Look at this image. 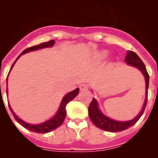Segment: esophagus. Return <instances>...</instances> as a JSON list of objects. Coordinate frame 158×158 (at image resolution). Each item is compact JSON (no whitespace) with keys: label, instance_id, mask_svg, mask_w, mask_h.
Listing matches in <instances>:
<instances>
[{"label":"esophagus","instance_id":"obj_1","mask_svg":"<svg viewBox=\"0 0 158 158\" xmlns=\"http://www.w3.org/2000/svg\"><path fill=\"white\" fill-rule=\"evenodd\" d=\"M80 90L81 91H84V90H87L88 89H89V86H88V85H86V84H81L80 85Z\"/></svg>","mask_w":158,"mask_h":158}]
</instances>
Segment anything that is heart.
<instances>
[{
  "instance_id": "b5f03b06",
  "label": "heart",
  "mask_w": 158,
  "mask_h": 158,
  "mask_svg": "<svg viewBox=\"0 0 158 158\" xmlns=\"http://www.w3.org/2000/svg\"><path fill=\"white\" fill-rule=\"evenodd\" d=\"M104 54H105V53H103V55H104Z\"/></svg>"
}]
</instances>
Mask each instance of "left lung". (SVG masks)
<instances>
[{
    "label": "left lung",
    "mask_w": 158,
    "mask_h": 158,
    "mask_svg": "<svg viewBox=\"0 0 158 158\" xmlns=\"http://www.w3.org/2000/svg\"><path fill=\"white\" fill-rule=\"evenodd\" d=\"M125 62L127 64H129V65L137 67L139 70H141V72L145 76V79H146V99H145L144 104H143L142 111H140V113L134 119L130 121H126V122H119V121L113 120V119H111V118L105 116L99 110L98 104H97L96 100L94 98H93V100L90 103L89 107V118H90L92 122L97 127L104 130L105 131L118 132V131H124V130H127L131 127L134 126L139 121L140 117L142 115V114H143V112L145 111V108H146V104H147L148 87H149V73H148L147 70H146V68L145 66L144 63L141 60V58L137 55V54H135L134 51H127V52Z\"/></svg>",
    "instance_id": "left-lung-1"
}]
</instances>
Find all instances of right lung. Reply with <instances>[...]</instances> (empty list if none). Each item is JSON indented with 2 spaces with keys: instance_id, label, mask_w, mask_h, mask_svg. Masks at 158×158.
Instances as JSON below:
<instances>
[{
  "instance_id": "1",
  "label": "right lung",
  "mask_w": 158,
  "mask_h": 158,
  "mask_svg": "<svg viewBox=\"0 0 158 158\" xmlns=\"http://www.w3.org/2000/svg\"><path fill=\"white\" fill-rule=\"evenodd\" d=\"M54 43H55L54 40H50V41L48 42L42 43H40V44H39V45L33 46V47H28V48H27L26 50H24V51H23L21 54H19V56H18V58H16V61L14 62V63L12 64L10 70L12 69V66H13V65L15 64V62H16V60L20 57L21 54H25V53L29 52V51H35V50H39V49L44 48V47H52V46L54 44ZM9 72H10V71H9ZM7 79H8V78H7ZM78 93H79V89L77 88V89H76L75 90H73V91L70 92L69 93L65 95V96H64V98L62 99L59 109H58V112H57V114L55 115V116H54L51 119L47 121V122L43 123H41V124H38V125H31V124H28L27 123L22 121L20 118H19L17 116H16V114L13 112V111H12V109L11 108L10 106L8 105V107H9V109H10L11 112L12 113V115H13L15 119H16L19 124H21L23 127H25L26 129L29 130V131H33V132H36V133H40V134L48 133V132H50V131H54V130H55L56 128H58V127H60L61 125H62L64 119H65V115H66V110H65L66 104H68L69 101H71L73 99H74L75 97L77 96Z\"/></svg>"
}]
</instances>
